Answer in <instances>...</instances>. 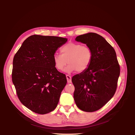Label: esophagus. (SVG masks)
I'll return each mask as SVG.
<instances>
[{
    "label": "esophagus",
    "instance_id": "obj_1",
    "mask_svg": "<svg viewBox=\"0 0 135 135\" xmlns=\"http://www.w3.org/2000/svg\"><path fill=\"white\" fill-rule=\"evenodd\" d=\"M66 79H67L68 83H71V77L70 75H66Z\"/></svg>",
    "mask_w": 135,
    "mask_h": 135
}]
</instances>
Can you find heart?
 <instances>
[{
	"label": "heart",
	"instance_id": "b5f03b06",
	"mask_svg": "<svg viewBox=\"0 0 135 135\" xmlns=\"http://www.w3.org/2000/svg\"><path fill=\"white\" fill-rule=\"evenodd\" d=\"M61 54H55L53 56L55 67L59 70H62L68 63L64 71L71 73L75 71H85L91 64L92 59V51L87 46L80 43H69L61 49Z\"/></svg>",
	"mask_w": 135,
	"mask_h": 135
}]
</instances>
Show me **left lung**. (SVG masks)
I'll return each mask as SVG.
<instances>
[{"label":"left lung","instance_id":"obj_1","mask_svg":"<svg viewBox=\"0 0 135 135\" xmlns=\"http://www.w3.org/2000/svg\"><path fill=\"white\" fill-rule=\"evenodd\" d=\"M75 40L91 49L92 59L86 70L72 78L74 101L83 111L95 112L115 94L120 67L115 50L102 36L89 32L76 36Z\"/></svg>","mask_w":135,"mask_h":135}]
</instances>
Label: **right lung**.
I'll return each mask as SVG.
<instances>
[{"instance_id": "1", "label": "right lung", "mask_w": 135, "mask_h": 135, "mask_svg": "<svg viewBox=\"0 0 135 135\" xmlns=\"http://www.w3.org/2000/svg\"><path fill=\"white\" fill-rule=\"evenodd\" d=\"M67 38L33 35L15 54L12 81L21 103L39 114L53 111L57 105L67 80L55 68L53 56Z\"/></svg>"}]
</instances>
